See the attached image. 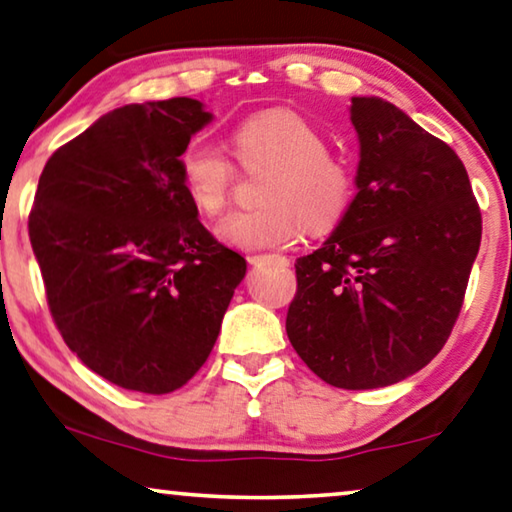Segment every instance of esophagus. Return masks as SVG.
<instances>
[{
  "instance_id": "34e87169",
  "label": "esophagus",
  "mask_w": 512,
  "mask_h": 512,
  "mask_svg": "<svg viewBox=\"0 0 512 512\" xmlns=\"http://www.w3.org/2000/svg\"><path fill=\"white\" fill-rule=\"evenodd\" d=\"M250 264H264V262H273L280 266H287L289 259L285 255H276V253H262V255H248Z\"/></svg>"
}]
</instances>
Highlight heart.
Wrapping results in <instances>:
<instances>
[{
	"label": "heart",
	"instance_id": "heart-1",
	"mask_svg": "<svg viewBox=\"0 0 512 512\" xmlns=\"http://www.w3.org/2000/svg\"><path fill=\"white\" fill-rule=\"evenodd\" d=\"M236 160L248 170L271 167L262 202L255 211H236L220 220L218 236L243 250L287 246L308 227L312 234L333 230L354 200V174L326 149L315 124L287 108H271L241 121L232 133ZM186 195L207 216L230 200L234 165L207 140H190L179 156Z\"/></svg>",
	"mask_w": 512,
	"mask_h": 512
}]
</instances>
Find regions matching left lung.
<instances>
[{
  "label": "left lung",
  "mask_w": 512,
  "mask_h": 512,
  "mask_svg": "<svg viewBox=\"0 0 512 512\" xmlns=\"http://www.w3.org/2000/svg\"><path fill=\"white\" fill-rule=\"evenodd\" d=\"M358 193L296 259L287 338L326 384L365 391L414 375L460 315L483 220L455 151L377 96L352 98Z\"/></svg>",
  "instance_id": "obj_1"
}]
</instances>
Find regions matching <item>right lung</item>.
I'll use <instances>...</instances> for the list:
<instances>
[{"mask_svg":"<svg viewBox=\"0 0 512 512\" xmlns=\"http://www.w3.org/2000/svg\"><path fill=\"white\" fill-rule=\"evenodd\" d=\"M213 119L195 98L124 105L43 167L29 241L68 349L126 391L163 395L207 361L246 259L197 220L179 156Z\"/></svg>","mask_w":512,"mask_h":512,"instance_id":"obj_1","label":"right lung"}]
</instances>
